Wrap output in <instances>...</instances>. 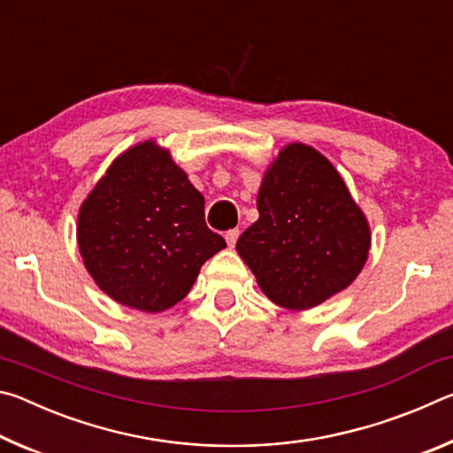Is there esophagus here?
<instances>
[{
  "label": "esophagus",
  "mask_w": 453,
  "mask_h": 453,
  "mask_svg": "<svg viewBox=\"0 0 453 453\" xmlns=\"http://www.w3.org/2000/svg\"><path fill=\"white\" fill-rule=\"evenodd\" d=\"M237 237H240V229H229V232H226V242H227V245L229 248H234L235 245V242H237Z\"/></svg>",
  "instance_id": "34e87169"
}]
</instances>
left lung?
Segmentation results:
<instances>
[{
    "label": "left lung",
    "mask_w": 453,
    "mask_h": 453,
    "mask_svg": "<svg viewBox=\"0 0 453 453\" xmlns=\"http://www.w3.org/2000/svg\"><path fill=\"white\" fill-rule=\"evenodd\" d=\"M257 211L235 248L273 303L313 308L362 272L370 227L335 167L310 145L281 150L259 188Z\"/></svg>",
    "instance_id": "left-lung-1"
}]
</instances>
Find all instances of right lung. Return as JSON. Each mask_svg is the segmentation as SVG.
Instances as JSON below:
<instances>
[{
    "instance_id": "1",
    "label": "right lung",
    "mask_w": 453,
    "mask_h": 453,
    "mask_svg": "<svg viewBox=\"0 0 453 453\" xmlns=\"http://www.w3.org/2000/svg\"><path fill=\"white\" fill-rule=\"evenodd\" d=\"M203 196L153 142L110 165L78 219L88 272L113 300L164 311L188 296L205 259L226 240L205 226Z\"/></svg>"
}]
</instances>
